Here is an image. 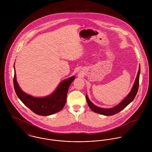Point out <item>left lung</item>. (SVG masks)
<instances>
[{
	"mask_svg": "<svg viewBox=\"0 0 152 152\" xmlns=\"http://www.w3.org/2000/svg\"><path fill=\"white\" fill-rule=\"evenodd\" d=\"M140 66L139 65V71L137 74V76L136 78V80L134 81V83L133 84V86L132 88V89L130 90V92L129 94L117 105L111 108H100L99 107H97L88 98V95H86V99H87V103L88 104V106L89 108L91 109L92 111H94L95 113L105 115V116H110L115 115L122 110H123L125 108H126L130 102L133 101L134 98H135L136 94L138 91L139 88V76H140Z\"/></svg>",
	"mask_w": 152,
	"mask_h": 152,
	"instance_id": "1",
	"label": "left lung"
}]
</instances>
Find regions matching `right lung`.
Returning <instances> with one entry per match:
<instances>
[{
    "mask_svg": "<svg viewBox=\"0 0 152 152\" xmlns=\"http://www.w3.org/2000/svg\"><path fill=\"white\" fill-rule=\"evenodd\" d=\"M14 70L13 84L16 94L22 102L34 113L42 116H49L60 111L64 108L68 88L75 80V76L62 81L50 95L44 97H35L22 91L16 80L15 64Z\"/></svg>",
    "mask_w": 152,
    "mask_h": 152,
    "instance_id": "obj_1",
    "label": "right lung"
}]
</instances>
